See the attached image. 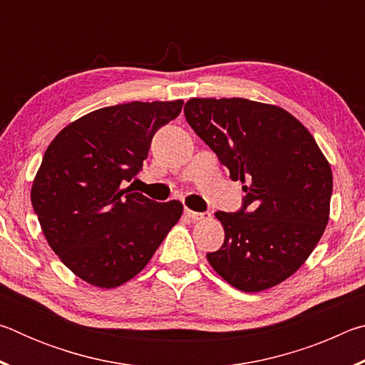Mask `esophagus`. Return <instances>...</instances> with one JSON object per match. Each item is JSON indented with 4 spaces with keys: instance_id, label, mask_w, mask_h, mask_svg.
<instances>
[{
    "instance_id": "esophagus-1",
    "label": "esophagus",
    "mask_w": 365,
    "mask_h": 365,
    "mask_svg": "<svg viewBox=\"0 0 365 365\" xmlns=\"http://www.w3.org/2000/svg\"><path fill=\"white\" fill-rule=\"evenodd\" d=\"M185 215H187L188 219L196 222V220L209 219V217H211V212H195V211H191V209H185Z\"/></svg>"
}]
</instances>
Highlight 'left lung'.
Here are the masks:
<instances>
[{
    "label": "left lung",
    "mask_w": 365,
    "mask_h": 365,
    "mask_svg": "<svg viewBox=\"0 0 365 365\" xmlns=\"http://www.w3.org/2000/svg\"><path fill=\"white\" fill-rule=\"evenodd\" d=\"M190 127L243 182L237 212H215L225 240L206 257L237 289L256 293L292 277L329 224L333 177L316 140L288 110L245 98H191Z\"/></svg>",
    "instance_id": "obj_1"
}]
</instances>
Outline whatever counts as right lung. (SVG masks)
<instances>
[{
  "label": "right lung",
  "mask_w": 365,
  "mask_h": 365,
  "mask_svg": "<svg viewBox=\"0 0 365 365\" xmlns=\"http://www.w3.org/2000/svg\"><path fill=\"white\" fill-rule=\"evenodd\" d=\"M182 100L96 109L49 143L32 185L43 235L67 269L100 288H115L145 269L183 212L130 187L151 140L180 114Z\"/></svg>",
  "instance_id": "obj_1"
}]
</instances>
